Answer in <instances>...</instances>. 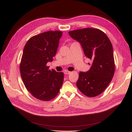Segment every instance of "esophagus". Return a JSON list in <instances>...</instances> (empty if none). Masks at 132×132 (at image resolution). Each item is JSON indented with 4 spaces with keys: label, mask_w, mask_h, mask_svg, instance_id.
Returning <instances> with one entry per match:
<instances>
[{
    "label": "esophagus",
    "mask_w": 132,
    "mask_h": 132,
    "mask_svg": "<svg viewBox=\"0 0 132 132\" xmlns=\"http://www.w3.org/2000/svg\"><path fill=\"white\" fill-rule=\"evenodd\" d=\"M71 73V72L68 71H64V74H70Z\"/></svg>",
    "instance_id": "34e87169"
}]
</instances>
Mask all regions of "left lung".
<instances>
[{
	"instance_id": "left-lung-1",
	"label": "left lung",
	"mask_w": 132,
	"mask_h": 132,
	"mask_svg": "<svg viewBox=\"0 0 132 132\" xmlns=\"http://www.w3.org/2000/svg\"><path fill=\"white\" fill-rule=\"evenodd\" d=\"M68 34L81 44L86 56L93 61L89 70L79 73L77 87L90 97L98 96L108 86L114 73L111 42L106 35L98 29H80Z\"/></svg>"
}]
</instances>
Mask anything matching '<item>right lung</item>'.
Returning a JSON list of instances; mask_svg holds the SVG:
<instances>
[{
    "mask_svg": "<svg viewBox=\"0 0 132 132\" xmlns=\"http://www.w3.org/2000/svg\"><path fill=\"white\" fill-rule=\"evenodd\" d=\"M62 32L49 31L31 37L23 51L20 69L23 84L31 95L48 101L56 96L64 82L63 72L46 66L56 54Z\"/></svg>",
    "mask_w": 132,
    "mask_h": 132,
    "instance_id": "right-lung-1",
    "label": "right lung"
}]
</instances>
